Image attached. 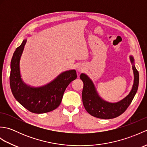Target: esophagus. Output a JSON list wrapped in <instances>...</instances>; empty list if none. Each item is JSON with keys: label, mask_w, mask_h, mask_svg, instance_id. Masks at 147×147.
<instances>
[{"label": "esophagus", "mask_w": 147, "mask_h": 147, "mask_svg": "<svg viewBox=\"0 0 147 147\" xmlns=\"http://www.w3.org/2000/svg\"><path fill=\"white\" fill-rule=\"evenodd\" d=\"M83 70H84L83 68L82 67H79L78 68V71L79 72H82Z\"/></svg>", "instance_id": "obj_1"}]
</instances>
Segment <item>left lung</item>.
Instances as JSON below:
<instances>
[{
    "label": "left lung",
    "instance_id": "obj_1",
    "mask_svg": "<svg viewBox=\"0 0 147 147\" xmlns=\"http://www.w3.org/2000/svg\"><path fill=\"white\" fill-rule=\"evenodd\" d=\"M130 60L134 64L132 56H130ZM133 69L135 79L132 90L128 95L117 103H109L102 100L96 92L92 80L86 74H81L80 78L83 82L82 100L86 111L93 116L104 119L117 117L124 113L131 103L138 88L139 73L134 64Z\"/></svg>",
    "mask_w": 147,
    "mask_h": 147
}]
</instances>
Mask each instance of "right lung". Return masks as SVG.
<instances>
[{
  "instance_id": "add662e5",
  "label": "right lung",
  "mask_w": 147,
  "mask_h": 147,
  "mask_svg": "<svg viewBox=\"0 0 147 147\" xmlns=\"http://www.w3.org/2000/svg\"><path fill=\"white\" fill-rule=\"evenodd\" d=\"M26 43L24 40L16 49L11 62L10 86L14 98L33 113L42 114L57 109L61 104L65 88L77 78L75 70L67 71L52 82L38 88L27 86L21 78L20 61Z\"/></svg>"
}]
</instances>
